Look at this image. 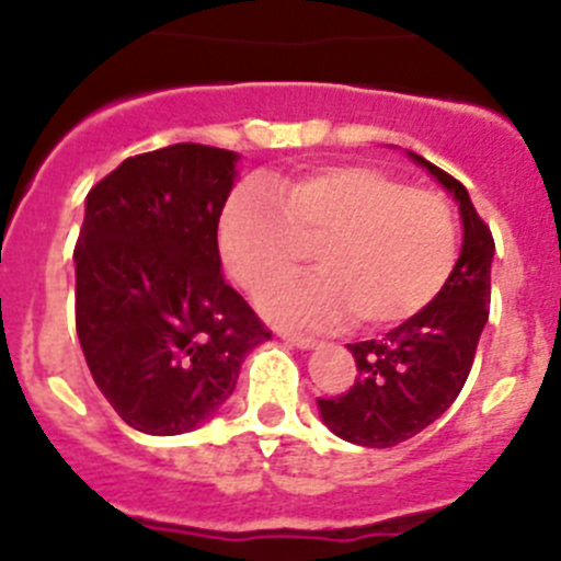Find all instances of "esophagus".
Wrapping results in <instances>:
<instances>
[{
    "instance_id": "obj_1",
    "label": "esophagus",
    "mask_w": 561,
    "mask_h": 561,
    "mask_svg": "<svg viewBox=\"0 0 561 561\" xmlns=\"http://www.w3.org/2000/svg\"><path fill=\"white\" fill-rule=\"evenodd\" d=\"M277 336H280V340H284V342H289V345H295V348H304V351L314 348V345H317V340H314V336L291 334V331H277Z\"/></svg>"
}]
</instances>
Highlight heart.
Listing matches in <instances>:
<instances>
[{"instance_id":"heart-1","label":"heart","mask_w":561,"mask_h":561,"mask_svg":"<svg viewBox=\"0 0 561 561\" xmlns=\"http://www.w3.org/2000/svg\"><path fill=\"white\" fill-rule=\"evenodd\" d=\"M321 241V270L272 287L270 320L325 329L356 311L365 325L404 323L435 300L455 266L453 210L438 193L410 191L370 165H320L241 185L221 210L227 270L257 295Z\"/></svg>"}]
</instances>
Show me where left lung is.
I'll list each match as a JSON object with an SVG mask.
<instances>
[{
    "label": "left lung",
    "mask_w": 561,
    "mask_h": 561,
    "mask_svg": "<svg viewBox=\"0 0 561 561\" xmlns=\"http://www.w3.org/2000/svg\"><path fill=\"white\" fill-rule=\"evenodd\" d=\"M408 153L458 202L463 244L433 304L381 340L348 345L359 370L348 393L317 399L320 419L331 433L374 449L396 447L447 413L472 370L492 300V230L458 180L419 153Z\"/></svg>",
    "instance_id": "left-lung-1"
}]
</instances>
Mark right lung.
<instances>
[{"instance_id":"right-lung-1","label":"right lung","mask_w":561,"mask_h":561,"mask_svg":"<svg viewBox=\"0 0 561 561\" xmlns=\"http://www.w3.org/2000/svg\"><path fill=\"white\" fill-rule=\"evenodd\" d=\"M236 151L176 142L128 157L87 196L76 329L98 390L128 427L182 435L210 421L270 331L219 257Z\"/></svg>"}]
</instances>
